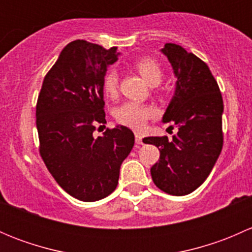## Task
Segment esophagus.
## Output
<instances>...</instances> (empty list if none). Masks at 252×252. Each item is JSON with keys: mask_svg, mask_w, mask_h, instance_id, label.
Instances as JSON below:
<instances>
[{"mask_svg": "<svg viewBox=\"0 0 252 252\" xmlns=\"http://www.w3.org/2000/svg\"><path fill=\"white\" fill-rule=\"evenodd\" d=\"M135 142H136V144H138V145L144 144V142H142V136H141V134L135 133Z\"/></svg>", "mask_w": 252, "mask_h": 252, "instance_id": "1", "label": "esophagus"}]
</instances>
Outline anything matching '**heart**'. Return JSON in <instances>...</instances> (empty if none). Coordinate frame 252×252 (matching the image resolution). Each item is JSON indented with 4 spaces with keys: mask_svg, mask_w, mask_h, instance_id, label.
<instances>
[{
    "mask_svg": "<svg viewBox=\"0 0 252 252\" xmlns=\"http://www.w3.org/2000/svg\"><path fill=\"white\" fill-rule=\"evenodd\" d=\"M134 67L149 85L156 86L161 83L163 70H162L161 64L155 58H138L134 62ZM117 88H118V74L114 69L107 70L105 78H103V90L107 95L113 96L117 93ZM155 114H156V111L150 106L139 105L135 102H126L117 108L116 119L123 126L139 130V129L144 128L147 119L154 117Z\"/></svg>",
    "mask_w": 252,
    "mask_h": 252,
    "instance_id": "heart-1",
    "label": "heart"
}]
</instances>
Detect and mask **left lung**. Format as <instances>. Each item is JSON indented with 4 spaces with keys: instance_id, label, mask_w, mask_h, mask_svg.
<instances>
[{
    "instance_id": "left-lung-1",
    "label": "left lung",
    "mask_w": 252,
    "mask_h": 252,
    "mask_svg": "<svg viewBox=\"0 0 252 252\" xmlns=\"http://www.w3.org/2000/svg\"><path fill=\"white\" fill-rule=\"evenodd\" d=\"M161 52L168 58L177 78L174 95L162 122L178 128L167 136H150L145 144L156 145L159 159L151 167L158 189L183 196L196 190L212 171L223 146V100L207 64L182 46L166 44Z\"/></svg>"
}]
</instances>
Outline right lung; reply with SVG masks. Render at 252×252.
Instances as JSON below:
<instances>
[{"label":"right lung","instance_id":"obj_1","mask_svg":"<svg viewBox=\"0 0 252 252\" xmlns=\"http://www.w3.org/2000/svg\"><path fill=\"white\" fill-rule=\"evenodd\" d=\"M121 55L84 40L68 44L42 83L36 105L40 155L70 196L97 201L114 191L119 169L134 146L124 126L93 135L106 123L103 78Z\"/></svg>","mask_w":252,"mask_h":252}]
</instances>
